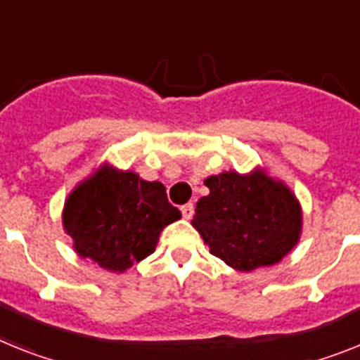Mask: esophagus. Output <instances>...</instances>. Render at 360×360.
Instances as JSON below:
<instances>
[{
	"instance_id": "obj_1",
	"label": "esophagus",
	"mask_w": 360,
	"mask_h": 360,
	"mask_svg": "<svg viewBox=\"0 0 360 360\" xmlns=\"http://www.w3.org/2000/svg\"><path fill=\"white\" fill-rule=\"evenodd\" d=\"M181 212H183V217H185V219H190V217L194 216V205L192 203L183 205V207H181Z\"/></svg>"
}]
</instances>
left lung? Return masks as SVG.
I'll return each mask as SVG.
<instances>
[{
	"label": "left lung",
	"instance_id": "1",
	"mask_svg": "<svg viewBox=\"0 0 360 360\" xmlns=\"http://www.w3.org/2000/svg\"><path fill=\"white\" fill-rule=\"evenodd\" d=\"M208 195L198 201L192 226L210 255L229 267L250 273L282 262L300 241L302 205L267 168L229 170L205 179Z\"/></svg>",
	"mask_w": 360,
	"mask_h": 360
}]
</instances>
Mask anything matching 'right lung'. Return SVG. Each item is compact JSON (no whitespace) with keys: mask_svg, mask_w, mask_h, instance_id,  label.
Wrapping results in <instances>:
<instances>
[{"mask_svg":"<svg viewBox=\"0 0 360 360\" xmlns=\"http://www.w3.org/2000/svg\"><path fill=\"white\" fill-rule=\"evenodd\" d=\"M181 219L159 181L101 162L65 198L63 231L80 258L110 273H124L148 258L165 226Z\"/></svg>","mask_w":360,"mask_h":360,"instance_id":"obj_1","label":"right lung"}]
</instances>
